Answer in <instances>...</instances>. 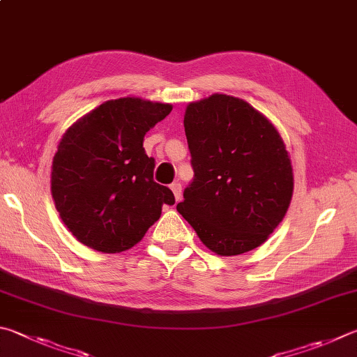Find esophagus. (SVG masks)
Wrapping results in <instances>:
<instances>
[{
	"label": "esophagus",
	"mask_w": 357,
	"mask_h": 357,
	"mask_svg": "<svg viewBox=\"0 0 357 357\" xmlns=\"http://www.w3.org/2000/svg\"><path fill=\"white\" fill-rule=\"evenodd\" d=\"M170 189L173 192L174 198H176V201H178L181 198V192H183V187H181L179 183H173V184H170Z\"/></svg>",
	"instance_id": "esophagus-1"
}]
</instances>
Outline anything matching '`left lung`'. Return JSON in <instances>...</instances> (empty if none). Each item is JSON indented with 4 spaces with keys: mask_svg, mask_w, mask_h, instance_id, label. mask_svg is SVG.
<instances>
[{
    "mask_svg": "<svg viewBox=\"0 0 357 357\" xmlns=\"http://www.w3.org/2000/svg\"><path fill=\"white\" fill-rule=\"evenodd\" d=\"M184 128L193 179L178 212L217 255L257 248L282 222L294 192L280 132L248 102L218 93L187 106Z\"/></svg>",
    "mask_w": 357,
    "mask_h": 357,
    "instance_id": "left-lung-1",
    "label": "left lung"
}]
</instances>
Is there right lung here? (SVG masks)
Listing matches in <instances>:
<instances>
[{
	"label": "right lung",
	"mask_w": 357,
	"mask_h": 357,
	"mask_svg": "<svg viewBox=\"0 0 357 357\" xmlns=\"http://www.w3.org/2000/svg\"><path fill=\"white\" fill-rule=\"evenodd\" d=\"M172 112L139 98L106 101L63 134L53 159L51 193L77 241L102 252L131 248L158 222L173 192L153 179L144 137Z\"/></svg>",
	"instance_id": "right-lung-1"
}]
</instances>
